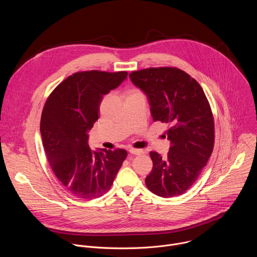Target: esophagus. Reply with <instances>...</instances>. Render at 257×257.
I'll return each mask as SVG.
<instances>
[{"label": "esophagus", "instance_id": "1", "mask_svg": "<svg viewBox=\"0 0 257 257\" xmlns=\"http://www.w3.org/2000/svg\"><path fill=\"white\" fill-rule=\"evenodd\" d=\"M131 155H135V156H139V155H141L143 152L142 151H140V150H135V149H129V151H128Z\"/></svg>", "mask_w": 257, "mask_h": 257}]
</instances>
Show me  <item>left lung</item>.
Listing matches in <instances>:
<instances>
[{
    "instance_id": "left-lung-1",
    "label": "left lung",
    "mask_w": 257,
    "mask_h": 257,
    "mask_svg": "<svg viewBox=\"0 0 257 257\" xmlns=\"http://www.w3.org/2000/svg\"><path fill=\"white\" fill-rule=\"evenodd\" d=\"M131 82L148 97L154 121L169 124L171 148L154 163L145 184L169 198L185 193L196 181L213 150L214 127L208 100L199 83L184 71L163 67L134 71Z\"/></svg>"
}]
</instances>
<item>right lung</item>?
<instances>
[{
    "mask_svg": "<svg viewBox=\"0 0 257 257\" xmlns=\"http://www.w3.org/2000/svg\"><path fill=\"white\" fill-rule=\"evenodd\" d=\"M125 79L127 72L74 73L46 101L41 120L46 156L63 188L77 198L104 194L127 157L125 150L93 151L88 145V132L99 118L103 95Z\"/></svg>",
    "mask_w": 257,
    "mask_h": 257,
    "instance_id": "1",
    "label": "right lung"
}]
</instances>
